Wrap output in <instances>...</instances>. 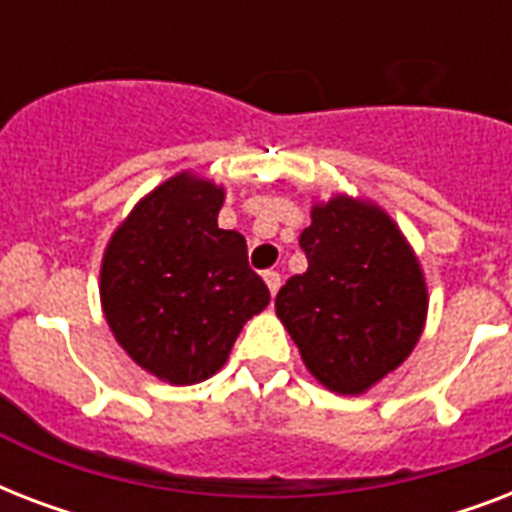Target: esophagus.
Instances as JSON below:
<instances>
[{
  "label": "esophagus",
  "mask_w": 512,
  "mask_h": 512,
  "mask_svg": "<svg viewBox=\"0 0 512 512\" xmlns=\"http://www.w3.org/2000/svg\"><path fill=\"white\" fill-rule=\"evenodd\" d=\"M263 279H265V284H268V289H271V295H276V292H279V287H281V273L265 271Z\"/></svg>",
  "instance_id": "obj_1"
}]
</instances>
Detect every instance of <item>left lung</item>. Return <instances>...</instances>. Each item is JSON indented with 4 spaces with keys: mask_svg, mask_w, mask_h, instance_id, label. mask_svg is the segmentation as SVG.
Instances as JSON below:
<instances>
[{
    "mask_svg": "<svg viewBox=\"0 0 512 512\" xmlns=\"http://www.w3.org/2000/svg\"><path fill=\"white\" fill-rule=\"evenodd\" d=\"M300 233L308 271L276 295L305 366L335 393H364L417 345L428 311L420 263L382 209L337 196Z\"/></svg>",
    "mask_w": 512,
    "mask_h": 512,
    "instance_id": "8db88e82",
    "label": "left lung"
}]
</instances>
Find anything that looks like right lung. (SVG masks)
Wrapping results in <instances>:
<instances>
[{"label": "right lung", "instance_id": "add662e5", "mask_svg": "<svg viewBox=\"0 0 512 512\" xmlns=\"http://www.w3.org/2000/svg\"><path fill=\"white\" fill-rule=\"evenodd\" d=\"M223 188L177 175L132 209L103 257L111 332L143 369L172 385L207 380L241 327L271 300L247 241L217 228Z\"/></svg>", "mask_w": 512, "mask_h": 512}]
</instances>
